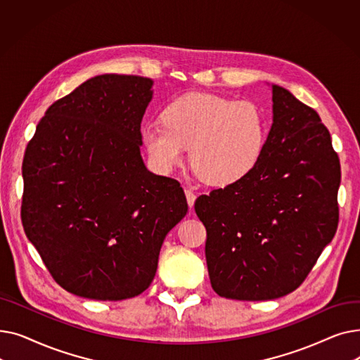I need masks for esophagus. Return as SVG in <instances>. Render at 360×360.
<instances>
[{
  "mask_svg": "<svg viewBox=\"0 0 360 360\" xmlns=\"http://www.w3.org/2000/svg\"><path fill=\"white\" fill-rule=\"evenodd\" d=\"M185 195H186V201H188V205L191 207L193 209V205H194V202H195V193L191 190V188H185Z\"/></svg>",
  "mask_w": 360,
  "mask_h": 360,
  "instance_id": "1",
  "label": "esophagus"
}]
</instances>
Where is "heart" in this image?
I'll return each mask as SVG.
<instances>
[{
  "label": "heart",
  "mask_w": 360,
  "mask_h": 360,
  "mask_svg": "<svg viewBox=\"0 0 360 360\" xmlns=\"http://www.w3.org/2000/svg\"><path fill=\"white\" fill-rule=\"evenodd\" d=\"M162 122L141 131L153 166L170 172L190 148V162L198 176L216 186L247 176L259 162L267 140V118L258 103L219 94H184L165 108Z\"/></svg>",
  "instance_id": "1"
}]
</instances>
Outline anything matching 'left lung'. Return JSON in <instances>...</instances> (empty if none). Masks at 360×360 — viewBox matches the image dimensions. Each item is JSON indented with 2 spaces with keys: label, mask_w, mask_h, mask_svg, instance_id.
Instances as JSON below:
<instances>
[{
  "label": "left lung",
  "mask_w": 360,
  "mask_h": 360,
  "mask_svg": "<svg viewBox=\"0 0 360 360\" xmlns=\"http://www.w3.org/2000/svg\"><path fill=\"white\" fill-rule=\"evenodd\" d=\"M271 89L273 125L257 166L194 204L207 231L212 288L228 299L296 290L338 224L342 170L330 132L289 90Z\"/></svg>",
  "instance_id": "1"
}]
</instances>
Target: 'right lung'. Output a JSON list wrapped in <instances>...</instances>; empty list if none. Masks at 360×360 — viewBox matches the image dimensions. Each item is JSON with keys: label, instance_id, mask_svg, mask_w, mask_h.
<instances>
[{"label": "right lung", "instance_id": "obj_1", "mask_svg": "<svg viewBox=\"0 0 360 360\" xmlns=\"http://www.w3.org/2000/svg\"><path fill=\"white\" fill-rule=\"evenodd\" d=\"M153 82L96 75L53 102L23 159L22 223L67 292L122 300L153 281L162 243L188 212L181 184L140 155Z\"/></svg>", "mask_w": 360, "mask_h": 360}]
</instances>
